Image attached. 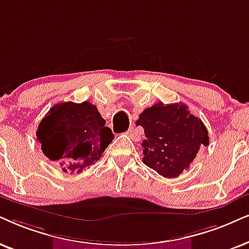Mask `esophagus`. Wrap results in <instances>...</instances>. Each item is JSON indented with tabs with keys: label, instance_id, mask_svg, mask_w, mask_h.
<instances>
[{
	"label": "esophagus",
	"instance_id": "obj_1",
	"mask_svg": "<svg viewBox=\"0 0 249 249\" xmlns=\"http://www.w3.org/2000/svg\"><path fill=\"white\" fill-rule=\"evenodd\" d=\"M127 134H128V137H130L133 141H137V142H138V141H140V135H139V133H138L137 130H135L134 127L128 128Z\"/></svg>",
	"mask_w": 249,
	"mask_h": 249
}]
</instances>
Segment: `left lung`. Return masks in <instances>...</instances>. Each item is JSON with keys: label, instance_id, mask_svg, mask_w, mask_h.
Listing matches in <instances>:
<instances>
[{"label": "left lung", "instance_id": "1", "mask_svg": "<svg viewBox=\"0 0 249 249\" xmlns=\"http://www.w3.org/2000/svg\"><path fill=\"white\" fill-rule=\"evenodd\" d=\"M146 134L142 162L165 178L179 177L209 144L202 121L191 114L184 103H156L144 109L137 121Z\"/></svg>", "mask_w": 249, "mask_h": 249}]
</instances>
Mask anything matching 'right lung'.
Wrapping results in <instances>:
<instances>
[{"instance_id": "obj_1", "label": "right lung", "mask_w": 249, "mask_h": 249, "mask_svg": "<svg viewBox=\"0 0 249 249\" xmlns=\"http://www.w3.org/2000/svg\"><path fill=\"white\" fill-rule=\"evenodd\" d=\"M42 153L64 172L80 174L95 163L115 135L92 103L63 102L53 107L36 131Z\"/></svg>"}]
</instances>
